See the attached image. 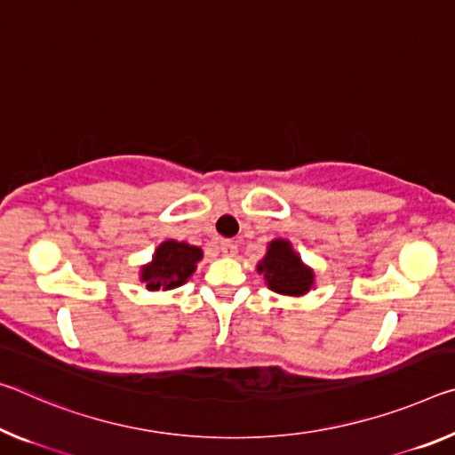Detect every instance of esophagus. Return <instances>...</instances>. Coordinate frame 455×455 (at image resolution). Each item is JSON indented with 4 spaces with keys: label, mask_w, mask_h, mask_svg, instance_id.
Returning <instances> with one entry per match:
<instances>
[{
    "label": "esophagus",
    "mask_w": 455,
    "mask_h": 455,
    "mask_svg": "<svg viewBox=\"0 0 455 455\" xmlns=\"http://www.w3.org/2000/svg\"><path fill=\"white\" fill-rule=\"evenodd\" d=\"M220 251H222V253H225V255H235V253H236V243L230 241V239L220 241Z\"/></svg>",
    "instance_id": "34e87169"
}]
</instances>
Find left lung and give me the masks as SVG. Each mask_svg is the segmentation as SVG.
Wrapping results in <instances>:
<instances>
[{
  "label": "left lung",
  "instance_id": "left-lung-1",
  "mask_svg": "<svg viewBox=\"0 0 455 455\" xmlns=\"http://www.w3.org/2000/svg\"><path fill=\"white\" fill-rule=\"evenodd\" d=\"M259 273H263L267 285L273 291L283 295H301L309 291L314 283V271L301 263V259L293 253L287 241H273L267 249V255L259 263Z\"/></svg>",
  "mask_w": 455,
  "mask_h": 455
}]
</instances>
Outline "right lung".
<instances>
[{"mask_svg":"<svg viewBox=\"0 0 455 455\" xmlns=\"http://www.w3.org/2000/svg\"><path fill=\"white\" fill-rule=\"evenodd\" d=\"M202 259V251L192 244L165 241L157 247L154 261L143 267L141 281H146L148 290H172L182 285L188 279L196 263Z\"/></svg>","mask_w":455,"mask_h":455,"instance_id":"add662e5","label":"right lung"}]
</instances>
